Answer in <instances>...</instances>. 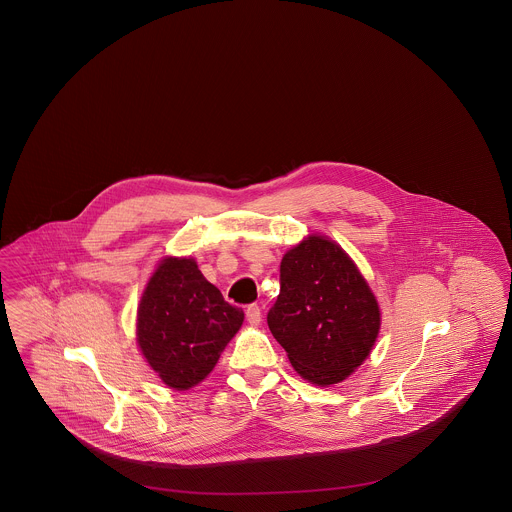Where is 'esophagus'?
<instances>
[{
  "instance_id": "esophagus-1",
  "label": "esophagus",
  "mask_w": 512,
  "mask_h": 512,
  "mask_svg": "<svg viewBox=\"0 0 512 512\" xmlns=\"http://www.w3.org/2000/svg\"><path fill=\"white\" fill-rule=\"evenodd\" d=\"M245 317H247V322H249L251 326H257V324H261V320H263V315H261V307H259L257 303H251V305H247V309H245Z\"/></svg>"
}]
</instances>
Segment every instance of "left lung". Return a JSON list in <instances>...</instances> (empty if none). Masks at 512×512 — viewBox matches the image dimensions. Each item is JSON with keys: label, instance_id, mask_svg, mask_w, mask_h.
Returning a JSON list of instances; mask_svg holds the SVG:
<instances>
[{"label": "left lung", "instance_id": "obj_1", "mask_svg": "<svg viewBox=\"0 0 512 512\" xmlns=\"http://www.w3.org/2000/svg\"><path fill=\"white\" fill-rule=\"evenodd\" d=\"M267 322L293 368L313 384L330 386L368 357L380 309L340 245L313 236L284 255Z\"/></svg>", "mask_w": 512, "mask_h": 512}]
</instances>
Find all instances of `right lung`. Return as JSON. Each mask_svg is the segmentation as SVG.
I'll return each mask as SVG.
<instances>
[{
    "instance_id": "add662e5",
    "label": "right lung",
    "mask_w": 512,
    "mask_h": 512,
    "mask_svg": "<svg viewBox=\"0 0 512 512\" xmlns=\"http://www.w3.org/2000/svg\"><path fill=\"white\" fill-rule=\"evenodd\" d=\"M244 322L194 259H165L138 309V343L151 368L174 390L199 384Z\"/></svg>"
}]
</instances>
